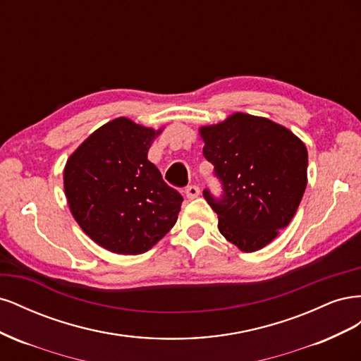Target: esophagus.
Wrapping results in <instances>:
<instances>
[{"instance_id": "obj_1", "label": "esophagus", "mask_w": 361, "mask_h": 361, "mask_svg": "<svg viewBox=\"0 0 361 361\" xmlns=\"http://www.w3.org/2000/svg\"><path fill=\"white\" fill-rule=\"evenodd\" d=\"M185 194H187V197H188L190 200L197 199L199 195H200V188L197 187V185H190V187L185 188Z\"/></svg>"}]
</instances>
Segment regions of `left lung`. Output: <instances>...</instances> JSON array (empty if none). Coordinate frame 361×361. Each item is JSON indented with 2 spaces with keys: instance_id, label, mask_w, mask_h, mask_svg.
I'll use <instances>...</instances> for the list:
<instances>
[{
  "instance_id": "obj_1",
  "label": "left lung",
  "mask_w": 361,
  "mask_h": 361,
  "mask_svg": "<svg viewBox=\"0 0 361 361\" xmlns=\"http://www.w3.org/2000/svg\"><path fill=\"white\" fill-rule=\"evenodd\" d=\"M200 135L203 155L223 187L220 199L203 191L218 215V231L247 253L264 248L298 209L307 185V149L288 128L244 113L200 128Z\"/></svg>"
}]
</instances>
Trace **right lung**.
Listing matches in <instances>:
<instances>
[{"label": "right lung", "mask_w": 361, "mask_h": 361, "mask_svg": "<svg viewBox=\"0 0 361 361\" xmlns=\"http://www.w3.org/2000/svg\"><path fill=\"white\" fill-rule=\"evenodd\" d=\"M161 130L114 118L96 129L64 167V192L73 218L113 253H145L178 220L183 197L147 159Z\"/></svg>", "instance_id": "right-lung-1"}]
</instances>
